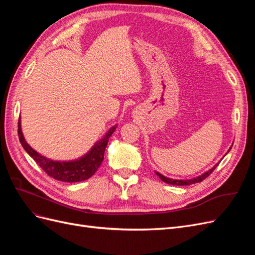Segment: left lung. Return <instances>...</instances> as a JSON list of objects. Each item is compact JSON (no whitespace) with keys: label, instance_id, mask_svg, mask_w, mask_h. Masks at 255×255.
I'll return each instance as SVG.
<instances>
[{"label":"left lung","instance_id":"obj_1","mask_svg":"<svg viewBox=\"0 0 255 255\" xmlns=\"http://www.w3.org/2000/svg\"><path fill=\"white\" fill-rule=\"evenodd\" d=\"M231 150V148L229 149V151ZM228 151V152H229ZM219 164V163H218ZM218 164H216L213 168H211L210 170H207L206 172H204L203 174H201V175H199V176H197V177H194V179H189V180H173V179H170V177H167V176H165V175H163L161 173H159V172H157V171H155V174L156 175H158L159 176V179L163 181V182H165V183H167V184H171V185H177V186H183V185H191V184H195V183H199V182H202L205 177H207L208 175H210L215 169H216V167L218 166Z\"/></svg>","mask_w":255,"mask_h":255}]
</instances>
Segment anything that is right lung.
I'll return each mask as SVG.
<instances>
[{
  "label": "right lung",
  "mask_w": 255,
  "mask_h": 255,
  "mask_svg": "<svg viewBox=\"0 0 255 255\" xmlns=\"http://www.w3.org/2000/svg\"><path fill=\"white\" fill-rule=\"evenodd\" d=\"M116 128H117V126L112 127L107 130L102 139L97 141L84 156L74 160H53L34 150L25 141V138L23 136L20 118L18 122V135L23 149L43 169L45 173L57 181L74 183L88 180L90 176L96 173L104 159L105 148L109 143L110 137L116 130Z\"/></svg>",
  "instance_id": "obj_1"
}]
</instances>
